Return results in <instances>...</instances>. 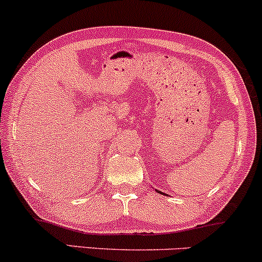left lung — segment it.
<instances>
[{"label":"left lung","instance_id":"left-lung-1","mask_svg":"<svg viewBox=\"0 0 262 262\" xmlns=\"http://www.w3.org/2000/svg\"><path fill=\"white\" fill-rule=\"evenodd\" d=\"M159 192H160V191H159ZM162 194H163V192H162Z\"/></svg>","mask_w":262,"mask_h":262}]
</instances>
